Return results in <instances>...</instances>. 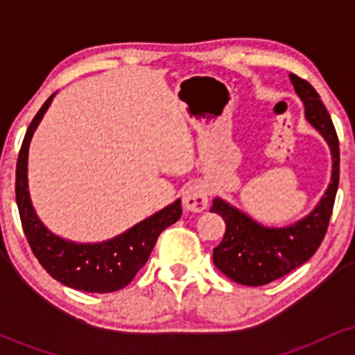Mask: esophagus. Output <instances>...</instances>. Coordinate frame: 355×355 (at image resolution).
<instances>
[{
    "mask_svg": "<svg viewBox=\"0 0 355 355\" xmlns=\"http://www.w3.org/2000/svg\"><path fill=\"white\" fill-rule=\"evenodd\" d=\"M183 207L190 211H203L209 205V190L203 183H193L183 191Z\"/></svg>",
    "mask_w": 355,
    "mask_h": 355,
    "instance_id": "obj_1",
    "label": "esophagus"
}]
</instances>
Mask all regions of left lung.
<instances>
[{
    "mask_svg": "<svg viewBox=\"0 0 355 355\" xmlns=\"http://www.w3.org/2000/svg\"><path fill=\"white\" fill-rule=\"evenodd\" d=\"M295 93L304 101L305 120L327 141L332 175L327 190L311 214L285 227H266L245 211L217 197L210 211L225 220V235L214 248V263L234 282L250 287L270 284L307 262L324 240L339 187V140L327 108L309 81L291 73Z\"/></svg>",
    "mask_w": 355,
    "mask_h": 355,
    "instance_id": "obj_1",
    "label": "left lung"
}]
</instances>
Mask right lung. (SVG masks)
Here are the masks:
<instances>
[{
    "instance_id": "add662e5",
    "label": "right lung",
    "mask_w": 355,
    "mask_h": 355,
    "mask_svg": "<svg viewBox=\"0 0 355 355\" xmlns=\"http://www.w3.org/2000/svg\"><path fill=\"white\" fill-rule=\"evenodd\" d=\"M55 95L44 101L24 135L16 165V203L28 243L38 262L53 279L67 287L95 294L123 288L133 280L152 254L158 235L182 215L180 198L132 229L98 243H76L61 239L43 225L36 215L28 190V150L30 141Z\"/></svg>"
}]
</instances>
